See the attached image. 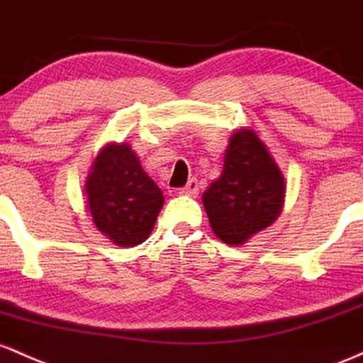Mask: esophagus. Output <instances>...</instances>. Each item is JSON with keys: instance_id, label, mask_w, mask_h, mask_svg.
Returning a JSON list of instances; mask_svg holds the SVG:
<instances>
[{"instance_id": "obj_1", "label": "esophagus", "mask_w": 363, "mask_h": 363, "mask_svg": "<svg viewBox=\"0 0 363 363\" xmlns=\"http://www.w3.org/2000/svg\"><path fill=\"white\" fill-rule=\"evenodd\" d=\"M180 194L182 195H190V197H195V195L199 194V182L192 178V180H189L183 189H180Z\"/></svg>"}]
</instances>
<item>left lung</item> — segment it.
<instances>
[{"label": "left lung", "instance_id": "8db88e82", "mask_svg": "<svg viewBox=\"0 0 363 363\" xmlns=\"http://www.w3.org/2000/svg\"><path fill=\"white\" fill-rule=\"evenodd\" d=\"M286 183L267 145L250 128L231 135L225 166L202 195L214 235L228 245H243L269 228L283 211Z\"/></svg>", "mask_w": 363, "mask_h": 363}]
</instances>
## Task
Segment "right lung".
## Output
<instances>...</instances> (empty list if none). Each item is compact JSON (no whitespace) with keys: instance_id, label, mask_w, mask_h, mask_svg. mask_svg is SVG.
Returning a JSON list of instances; mask_svg holds the SVG:
<instances>
[{"instance_id":"add662e5","label":"right lung","mask_w":363,"mask_h":363,"mask_svg":"<svg viewBox=\"0 0 363 363\" xmlns=\"http://www.w3.org/2000/svg\"><path fill=\"white\" fill-rule=\"evenodd\" d=\"M87 209L97 230L118 247L149 238L164 197L127 142L99 150L85 180Z\"/></svg>"}]
</instances>
